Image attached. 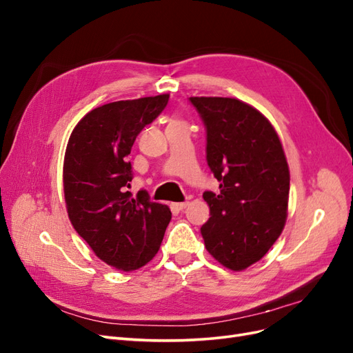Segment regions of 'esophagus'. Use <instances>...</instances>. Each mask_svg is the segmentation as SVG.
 I'll use <instances>...</instances> for the list:
<instances>
[{
    "label": "esophagus",
    "mask_w": 353,
    "mask_h": 353,
    "mask_svg": "<svg viewBox=\"0 0 353 353\" xmlns=\"http://www.w3.org/2000/svg\"><path fill=\"white\" fill-rule=\"evenodd\" d=\"M176 210H183V209H185L187 206H188V201H178V203H174L172 205Z\"/></svg>",
    "instance_id": "obj_1"
}]
</instances>
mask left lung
I'll list each match as a JSON object with an SVG mask.
<instances>
[{
  "label": "left lung",
  "mask_w": 353,
  "mask_h": 353,
  "mask_svg": "<svg viewBox=\"0 0 353 353\" xmlns=\"http://www.w3.org/2000/svg\"><path fill=\"white\" fill-rule=\"evenodd\" d=\"M206 128V160L219 181L205 191L209 221L200 228L221 265L243 271L261 261L285 225L290 172L274 126L250 104L190 97Z\"/></svg>",
  "instance_id": "1"
}]
</instances>
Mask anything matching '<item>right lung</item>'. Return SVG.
I'll list each match as a JSON object with an SVG mask.
<instances>
[{
    "label": "right lung",
    "instance_id": "add662e5",
    "mask_svg": "<svg viewBox=\"0 0 353 353\" xmlns=\"http://www.w3.org/2000/svg\"><path fill=\"white\" fill-rule=\"evenodd\" d=\"M169 94L100 105L73 128L63 163L68 215L92 252L116 270L134 271L159 252L169 208L144 190L132 197L128 160L137 135L162 113Z\"/></svg>",
    "mask_w": 353,
    "mask_h": 353
}]
</instances>
